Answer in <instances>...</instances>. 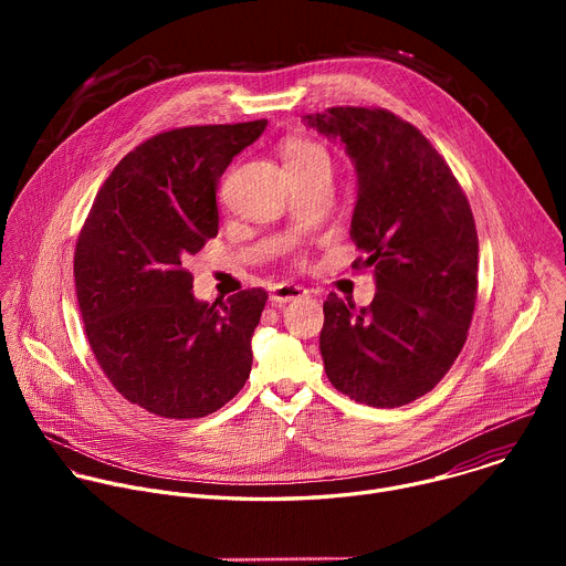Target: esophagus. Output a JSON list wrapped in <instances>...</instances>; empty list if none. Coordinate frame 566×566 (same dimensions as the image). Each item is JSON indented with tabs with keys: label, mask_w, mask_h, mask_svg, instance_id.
Segmentation results:
<instances>
[{
	"label": "esophagus",
	"mask_w": 566,
	"mask_h": 566,
	"mask_svg": "<svg viewBox=\"0 0 566 566\" xmlns=\"http://www.w3.org/2000/svg\"><path fill=\"white\" fill-rule=\"evenodd\" d=\"M306 293H308V291H306L304 286H300V284L282 282V284H275V286L271 289V300H273V302L284 304V302L297 300V297H302V295H306Z\"/></svg>",
	"instance_id": "1"
}]
</instances>
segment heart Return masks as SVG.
Wrapping results in <instances>:
<instances>
[{"instance_id": "obj_1", "label": "heart", "mask_w": 566, "mask_h": 566, "mask_svg": "<svg viewBox=\"0 0 566 566\" xmlns=\"http://www.w3.org/2000/svg\"><path fill=\"white\" fill-rule=\"evenodd\" d=\"M282 156H284V166H297V164H306V160L313 158H325L327 160V151L322 149L319 145L304 140V138H289L282 147Z\"/></svg>"}]
</instances>
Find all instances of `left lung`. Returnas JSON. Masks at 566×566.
I'll use <instances>...</instances> for the list:
<instances>
[{"label": "left lung", "mask_w": 566, "mask_h": 566, "mask_svg": "<svg viewBox=\"0 0 566 566\" xmlns=\"http://www.w3.org/2000/svg\"><path fill=\"white\" fill-rule=\"evenodd\" d=\"M345 145L358 175L352 239L371 269L369 306L329 293L319 354L332 385L369 408H400L452 367L476 300L479 241L470 203L443 156L380 107L304 116Z\"/></svg>", "instance_id": "obj_1"}]
</instances>
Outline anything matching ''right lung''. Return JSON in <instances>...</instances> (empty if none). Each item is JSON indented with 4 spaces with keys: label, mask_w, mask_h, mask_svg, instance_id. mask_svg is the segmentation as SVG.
Listing matches in <instances>:
<instances>
[{
    "label": "right lung",
    "mask_w": 566,
    "mask_h": 566,
    "mask_svg": "<svg viewBox=\"0 0 566 566\" xmlns=\"http://www.w3.org/2000/svg\"><path fill=\"white\" fill-rule=\"evenodd\" d=\"M266 118L160 132L103 184L77 234L75 295L90 347L109 382L164 419H201L237 396L269 300L247 289L199 302L186 269L217 237V184Z\"/></svg>",
    "instance_id": "add662e5"
}]
</instances>
